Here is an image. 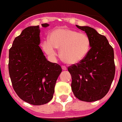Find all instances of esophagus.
Masks as SVG:
<instances>
[{
	"mask_svg": "<svg viewBox=\"0 0 122 122\" xmlns=\"http://www.w3.org/2000/svg\"><path fill=\"white\" fill-rule=\"evenodd\" d=\"M62 70H64V71H66V70L67 69V68L66 67V66H62Z\"/></svg>",
	"mask_w": 122,
	"mask_h": 122,
	"instance_id": "34e87169",
	"label": "esophagus"
}]
</instances>
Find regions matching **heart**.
<instances>
[{"label":"heart","mask_w":122,"mask_h":122,"mask_svg":"<svg viewBox=\"0 0 122 122\" xmlns=\"http://www.w3.org/2000/svg\"><path fill=\"white\" fill-rule=\"evenodd\" d=\"M43 48L50 56H55L60 49L62 60L66 64H77L86 58L91 48V41L86 34L69 28H56L50 33L49 40L43 43Z\"/></svg>","instance_id":"obj_1"}]
</instances>
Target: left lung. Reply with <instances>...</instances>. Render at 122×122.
Listing matches in <instances>:
<instances>
[{"instance_id": "1", "label": "left lung", "mask_w": 122, "mask_h": 122, "mask_svg": "<svg viewBox=\"0 0 122 122\" xmlns=\"http://www.w3.org/2000/svg\"><path fill=\"white\" fill-rule=\"evenodd\" d=\"M76 26L89 36L91 48L82 61L68 68L72 76V90L81 101H98L108 93L115 77L113 49L107 38L94 28Z\"/></svg>"}]
</instances>
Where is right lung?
Returning <instances> with one entry per match:
<instances>
[{"instance_id": "obj_1", "label": "right lung", "mask_w": 122, "mask_h": 122, "mask_svg": "<svg viewBox=\"0 0 122 122\" xmlns=\"http://www.w3.org/2000/svg\"><path fill=\"white\" fill-rule=\"evenodd\" d=\"M43 28L49 26L42 24ZM39 26H29L14 39L9 54V72L19 98L33 105L48 103L62 68L49 62L41 47Z\"/></svg>"}]
</instances>
